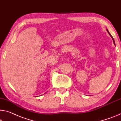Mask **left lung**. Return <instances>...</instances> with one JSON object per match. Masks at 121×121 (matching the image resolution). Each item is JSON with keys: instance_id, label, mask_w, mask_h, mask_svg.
I'll list each match as a JSON object with an SVG mask.
<instances>
[{"instance_id": "8db88e82", "label": "left lung", "mask_w": 121, "mask_h": 121, "mask_svg": "<svg viewBox=\"0 0 121 121\" xmlns=\"http://www.w3.org/2000/svg\"><path fill=\"white\" fill-rule=\"evenodd\" d=\"M107 30V31H108V33L109 34V35H110V36H111V37H112V40H113V42H114V43L115 44V41H114V39H113V38H112V35H111V34H110V33H109V32H108V30Z\"/></svg>"}]
</instances>
